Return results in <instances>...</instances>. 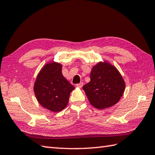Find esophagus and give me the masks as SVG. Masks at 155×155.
<instances>
[{
    "instance_id": "34e87169",
    "label": "esophagus",
    "mask_w": 155,
    "mask_h": 155,
    "mask_svg": "<svg viewBox=\"0 0 155 155\" xmlns=\"http://www.w3.org/2000/svg\"><path fill=\"white\" fill-rule=\"evenodd\" d=\"M76 86H77L78 88H82V87H83V83H78V84H77V85H76Z\"/></svg>"
}]
</instances>
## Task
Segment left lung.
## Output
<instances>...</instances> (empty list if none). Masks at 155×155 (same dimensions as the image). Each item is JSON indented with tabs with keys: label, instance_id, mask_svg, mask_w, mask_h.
<instances>
[{
	"label": "left lung",
	"instance_id": "left-lung-1",
	"mask_svg": "<svg viewBox=\"0 0 155 155\" xmlns=\"http://www.w3.org/2000/svg\"><path fill=\"white\" fill-rule=\"evenodd\" d=\"M91 81L83 87L90 103L104 109L117 103L123 94L125 83L120 72L107 61L99 62L92 68Z\"/></svg>",
	"mask_w": 155,
	"mask_h": 155
}]
</instances>
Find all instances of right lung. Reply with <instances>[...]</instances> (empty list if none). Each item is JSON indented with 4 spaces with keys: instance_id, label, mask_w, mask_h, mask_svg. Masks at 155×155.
I'll return each instance as SVG.
<instances>
[{
    "instance_id": "right-lung-1",
    "label": "right lung",
    "mask_w": 155,
    "mask_h": 155,
    "mask_svg": "<svg viewBox=\"0 0 155 155\" xmlns=\"http://www.w3.org/2000/svg\"><path fill=\"white\" fill-rule=\"evenodd\" d=\"M74 87L62 74V65L55 62L46 64L38 74L34 92L38 102L52 112H59L67 107Z\"/></svg>"
}]
</instances>
